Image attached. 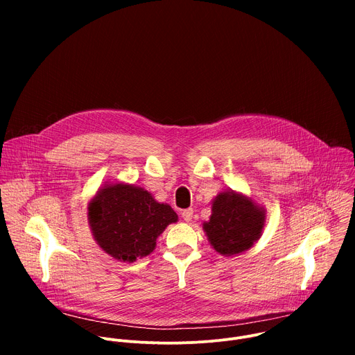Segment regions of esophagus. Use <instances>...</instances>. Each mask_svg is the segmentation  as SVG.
Listing matches in <instances>:
<instances>
[{"label": "esophagus", "mask_w": 355, "mask_h": 355, "mask_svg": "<svg viewBox=\"0 0 355 355\" xmlns=\"http://www.w3.org/2000/svg\"><path fill=\"white\" fill-rule=\"evenodd\" d=\"M192 215H193V209H192V208H189V209H184V211L181 212V216H182V219H184L185 222H191Z\"/></svg>", "instance_id": "obj_1"}]
</instances>
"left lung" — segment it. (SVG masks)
Masks as SVG:
<instances>
[{"mask_svg": "<svg viewBox=\"0 0 355 355\" xmlns=\"http://www.w3.org/2000/svg\"><path fill=\"white\" fill-rule=\"evenodd\" d=\"M266 209L250 196L223 191L212 200V215L202 227L216 252L233 257L252 247L263 234Z\"/></svg>", "mask_w": 355, "mask_h": 355, "instance_id": "1", "label": "left lung"}]
</instances>
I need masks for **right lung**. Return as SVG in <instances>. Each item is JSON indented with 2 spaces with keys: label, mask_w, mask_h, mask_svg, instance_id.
<instances>
[{
  "label": "right lung",
  "mask_w": 355,
  "mask_h": 355,
  "mask_svg": "<svg viewBox=\"0 0 355 355\" xmlns=\"http://www.w3.org/2000/svg\"><path fill=\"white\" fill-rule=\"evenodd\" d=\"M87 209L96 244L123 263L148 256L164 229L178 220L170 205L160 204L144 188L125 182H105Z\"/></svg>",
  "instance_id": "right-lung-1"
}]
</instances>
